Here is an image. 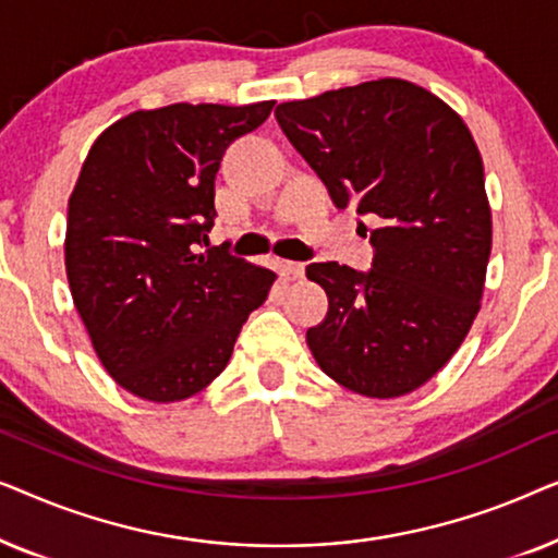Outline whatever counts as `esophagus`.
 Returning <instances> with one entry per match:
<instances>
[{"label": "esophagus", "mask_w": 558, "mask_h": 558, "mask_svg": "<svg viewBox=\"0 0 558 558\" xmlns=\"http://www.w3.org/2000/svg\"><path fill=\"white\" fill-rule=\"evenodd\" d=\"M279 269L287 279H300L304 274V264H300V262H279Z\"/></svg>", "instance_id": "obj_1"}]
</instances>
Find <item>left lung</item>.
<instances>
[{
	"instance_id": "8db88e82",
	"label": "left lung",
	"mask_w": 558,
	"mask_h": 558,
	"mask_svg": "<svg viewBox=\"0 0 558 558\" xmlns=\"http://www.w3.org/2000/svg\"><path fill=\"white\" fill-rule=\"evenodd\" d=\"M294 149L338 208L378 228L373 269L310 264L330 310L307 330L323 373L368 399H399L445 368L483 300L493 216L483 157L452 106L403 78L277 106Z\"/></svg>"
}]
</instances>
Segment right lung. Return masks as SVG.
Instances as JSON below:
<instances>
[{"label": "right lung", "instance_id": "1", "mask_svg": "<svg viewBox=\"0 0 558 558\" xmlns=\"http://www.w3.org/2000/svg\"><path fill=\"white\" fill-rule=\"evenodd\" d=\"M271 109L132 111L104 129L81 167L68 201V284L106 373L144 401H185L208 388L277 281L266 266L201 251L223 151Z\"/></svg>", "mask_w": 558, "mask_h": 558}]
</instances>
